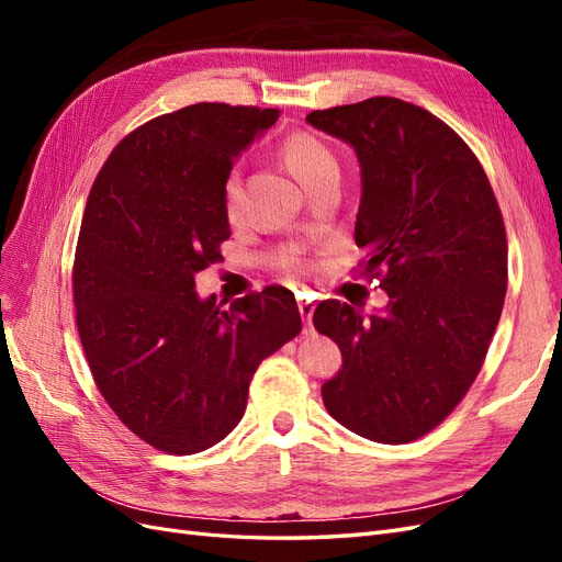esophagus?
<instances>
[{"label": "esophagus", "instance_id": "1", "mask_svg": "<svg viewBox=\"0 0 562 562\" xmlns=\"http://www.w3.org/2000/svg\"><path fill=\"white\" fill-rule=\"evenodd\" d=\"M297 307H300L302 321H304V323H307V326L312 328V316H314V310H316V304H314V302H310V300H300V302H297Z\"/></svg>", "mask_w": 562, "mask_h": 562}]
</instances>
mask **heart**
<instances>
[{"mask_svg":"<svg viewBox=\"0 0 562 562\" xmlns=\"http://www.w3.org/2000/svg\"><path fill=\"white\" fill-rule=\"evenodd\" d=\"M281 157L291 168L293 176L302 182V187H310L323 173L337 171V161L333 151L323 145L312 133H291L281 145ZM223 206L229 220H236L241 213V168L234 166L223 180Z\"/></svg>","mask_w":562,"mask_h":562,"instance_id":"obj_1","label":"heart"}]
</instances>
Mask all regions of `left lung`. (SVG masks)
Here are the masks:
<instances>
[{
  "label": "left lung",
  "mask_w": 562,
  "mask_h": 562,
  "mask_svg": "<svg viewBox=\"0 0 562 562\" xmlns=\"http://www.w3.org/2000/svg\"><path fill=\"white\" fill-rule=\"evenodd\" d=\"M307 122L361 164L356 246L384 312L326 300L314 328L342 370L321 386L328 413L378 443L436 429L481 372L506 295V229L481 161L438 116L398 98L314 110Z\"/></svg>",
  "instance_id": "obj_1"
}]
</instances>
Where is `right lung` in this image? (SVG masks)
<instances>
[{
    "instance_id": "obj_1",
    "label": "right lung",
    "mask_w": 562,
    "mask_h": 562,
    "mask_svg": "<svg viewBox=\"0 0 562 562\" xmlns=\"http://www.w3.org/2000/svg\"><path fill=\"white\" fill-rule=\"evenodd\" d=\"M279 110L196 103L119 143L91 187L72 267L77 330L114 415L168 454L241 422L267 356L302 330L293 293L201 300L194 277L229 239L223 180Z\"/></svg>"
}]
</instances>
